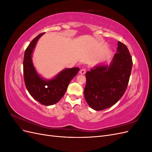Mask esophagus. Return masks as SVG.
<instances>
[{"instance_id": "34e87169", "label": "esophagus", "mask_w": 152, "mask_h": 152, "mask_svg": "<svg viewBox=\"0 0 152 152\" xmlns=\"http://www.w3.org/2000/svg\"><path fill=\"white\" fill-rule=\"evenodd\" d=\"M86 72V68H82V69H81V70H80V74H82V75L85 74Z\"/></svg>"}]
</instances>
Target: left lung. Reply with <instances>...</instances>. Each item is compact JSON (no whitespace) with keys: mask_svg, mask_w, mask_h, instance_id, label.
I'll use <instances>...</instances> for the list:
<instances>
[{"mask_svg":"<svg viewBox=\"0 0 152 152\" xmlns=\"http://www.w3.org/2000/svg\"><path fill=\"white\" fill-rule=\"evenodd\" d=\"M132 66L126 45L118 41L117 53L109 66H96L86 73L84 97L89 107L101 111L112 107L126 92Z\"/></svg>","mask_w":152,"mask_h":152,"instance_id":"left-lung-1","label":"left lung"}]
</instances>
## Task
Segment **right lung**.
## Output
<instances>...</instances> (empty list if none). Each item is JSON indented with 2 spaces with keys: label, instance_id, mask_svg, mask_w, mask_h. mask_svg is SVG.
<instances>
[{
  "label": "right lung",
  "instance_id": "1",
  "mask_svg": "<svg viewBox=\"0 0 152 152\" xmlns=\"http://www.w3.org/2000/svg\"><path fill=\"white\" fill-rule=\"evenodd\" d=\"M44 33L39 34L31 40L25 50L23 59L25 84L30 94L44 105L58 103L65 94L72 79L79 71V68H66L54 79L45 80L37 73L31 61V54L39 39Z\"/></svg>",
  "mask_w": 152,
  "mask_h": 152
}]
</instances>
